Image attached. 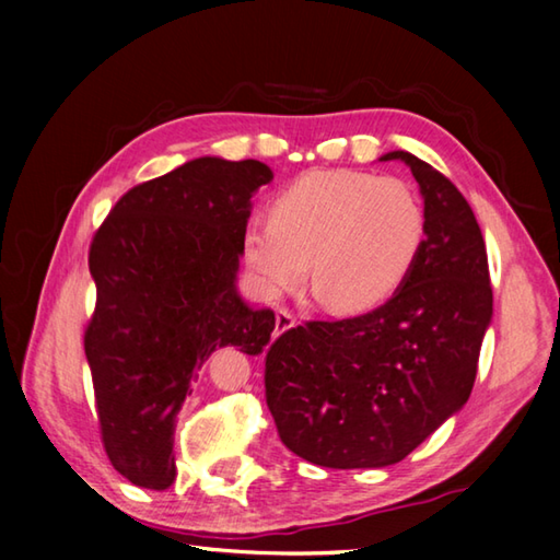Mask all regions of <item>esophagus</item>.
<instances>
[{
    "label": "esophagus",
    "instance_id": "34e87169",
    "mask_svg": "<svg viewBox=\"0 0 560 560\" xmlns=\"http://www.w3.org/2000/svg\"><path fill=\"white\" fill-rule=\"evenodd\" d=\"M293 326H296V318H293L287 308H279L277 311V326H273V330H277V336L287 334V330H291Z\"/></svg>",
    "mask_w": 560,
    "mask_h": 560
}]
</instances>
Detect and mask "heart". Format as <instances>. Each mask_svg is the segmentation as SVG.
<instances>
[{
	"instance_id": "1",
	"label": "heart",
	"mask_w": 560,
	"mask_h": 560,
	"mask_svg": "<svg viewBox=\"0 0 560 560\" xmlns=\"http://www.w3.org/2000/svg\"><path fill=\"white\" fill-rule=\"evenodd\" d=\"M428 242V210L400 177L365 170H308L246 226L242 252L267 296L296 289L311 271L334 314H368L410 279Z\"/></svg>"
}]
</instances>
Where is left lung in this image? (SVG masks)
I'll return each instance as SVG.
<instances>
[{"mask_svg": "<svg viewBox=\"0 0 560 560\" xmlns=\"http://www.w3.org/2000/svg\"><path fill=\"white\" fill-rule=\"evenodd\" d=\"M428 210L410 279L371 314L308 320L267 348V405L279 438L330 469L405 459L469 400L491 324L485 236L447 177L405 150Z\"/></svg>", "mask_w": 560, "mask_h": 560, "instance_id": "1", "label": "left lung"}]
</instances>
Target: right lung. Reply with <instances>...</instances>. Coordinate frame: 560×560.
<instances>
[{"label":"right lung","instance_id":"obj_1","mask_svg":"<svg viewBox=\"0 0 560 560\" xmlns=\"http://www.w3.org/2000/svg\"><path fill=\"white\" fill-rule=\"evenodd\" d=\"M271 177L259 160H189L128 189L93 234L83 348L103 447L136 487L175 481V420L205 360L222 346L257 355L271 340L273 311L236 291L252 195Z\"/></svg>","mask_w":560,"mask_h":560}]
</instances>
